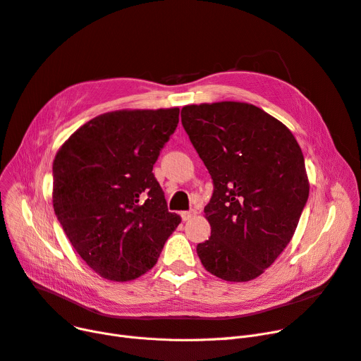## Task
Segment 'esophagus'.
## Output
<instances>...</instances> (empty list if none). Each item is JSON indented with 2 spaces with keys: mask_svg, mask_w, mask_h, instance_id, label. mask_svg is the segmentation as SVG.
<instances>
[{
  "mask_svg": "<svg viewBox=\"0 0 361 361\" xmlns=\"http://www.w3.org/2000/svg\"><path fill=\"white\" fill-rule=\"evenodd\" d=\"M194 214H195L194 210H191V212H182V213H180V217H182L183 221H186V220H190Z\"/></svg>",
  "mask_w": 361,
  "mask_h": 361,
  "instance_id": "34e87169",
  "label": "esophagus"
}]
</instances>
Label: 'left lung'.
<instances>
[{"label": "left lung", "instance_id": "left-lung-1", "mask_svg": "<svg viewBox=\"0 0 361 361\" xmlns=\"http://www.w3.org/2000/svg\"><path fill=\"white\" fill-rule=\"evenodd\" d=\"M180 116L214 186L200 260L223 281L255 279L289 244L308 200L302 151L283 123L247 102L185 106Z\"/></svg>", "mask_w": 361, "mask_h": 361}]
</instances>
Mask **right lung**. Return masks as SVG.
Returning <instances> with one entry per match:
<instances>
[{"label":"right lung","instance_id":"1","mask_svg":"<svg viewBox=\"0 0 361 361\" xmlns=\"http://www.w3.org/2000/svg\"><path fill=\"white\" fill-rule=\"evenodd\" d=\"M179 109L110 111L80 126L53 163V205L68 241L99 276L125 282L157 263L180 223L152 166Z\"/></svg>","mask_w":361,"mask_h":361}]
</instances>
